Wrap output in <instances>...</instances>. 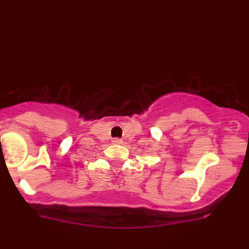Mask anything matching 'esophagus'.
I'll use <instances>...</instances> for the list:
<instances>
[{
  "label": "esophagus",
  "instance_id": "esophagus-1",
  "mask_svg": "<svg viewBox=\"0 0 249 249\" xmlns=\"http://www.w3.org/2000/svg\"><path fill=\"white\" fill-rule=\"evenodd\" d=\"M112 142L113 143H122V139H119V138H113L112 139Z\"/></svg>",
  "mask_w": 249,
  "mask_h": 249
}]
</instances>
